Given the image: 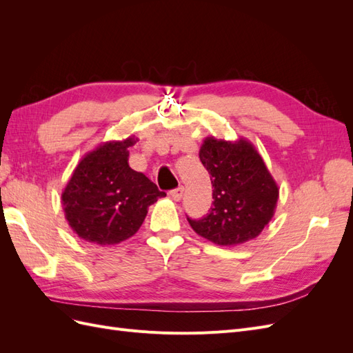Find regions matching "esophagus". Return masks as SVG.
<instances>
[{
  "instance_id": "1",
  "label": "esophagus",
  "mask_w": 353,
  "mask_h": 353,
  "mask_svg": "<svg viewBox=\"0 0 353 353\" xmlns=\"http://www.w3.org/2000/svg\"><path fill=\"white\" fill-rule=\"evenodd\" d=\"M183 194H184V188L183 187H178V188L170 191V197H172L175 201H179L181 199H183Z\"/></svg>"
}]
</instances>
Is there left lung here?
Instances as JSON below:
<instances>
[{
  "mask_svg": "<svg viewBox=\"0 0 353 353\" xmlns=\"http://www.w3.org/2000/svg\"><path fill=\"white\" fill-rule=\"evenodd\" d=\"M199 157L210 175L213 206L199 221L187 218L191 228L219 245L258 237L274 216L280 190L254 145L208 137Z\"/></svg>",
  "mask_w": 353,
  "mask_h": 353,
  "instance_id": "1",
  "label": "left lung"
}]
</instances>
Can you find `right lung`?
Instances as JSON below:
<instances>
[{
    "mask_svg": "<svg viewBox=\"0 0 353 353\" xmlns=\"http://www.w3.org/2000/svg\"><path fill=\"white\" fill-rule=\"evenodd\" d=\"M137 140L108 141L85 154L74 168L61 205L70 228L88 243L113 245L140 230L147 209L166 193L128 165Z\"/></svg>",
    "mask_w": 353,
    "mask_h": 353,
    "instance_id": "1",
    "label": "right lung"
}]
</instances>
